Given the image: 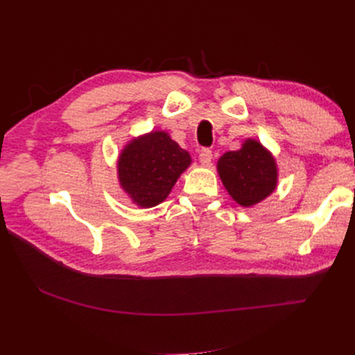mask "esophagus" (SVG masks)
Listing matches in <instances>:
<instances>
[{"instance_id": "1", "label": "esophagus", "mask_w": 355, "mask_h": 355, "mask_svg": "<svg viewBox=\"0 0 355 355\" xmlns=\"http://www.w3.org/2000/svg\"><path fill=\"white\" fill-rule=\"evenodd\" d=\"M211 151L210 149H201V153H200V163L202 164V166H210V163H211Z\"/></svg>"}]
</instances>
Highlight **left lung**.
<instances>
[{"label": "left lung", "instance_id": "8db88e82", "mask_svg": "<svg viewBox=\"0 0 355 355\" xmlns=\"http://www.w3.org/2000/svg\"><path fill=\"white\" fill-rule=\"evenodd\" d=\"M225 189L243 207H250L271 196L278 170L271 153L254 139H247L239 151L225 153L218 161Z\"/></svg>", "mask_w": 355, "mask_h": 355}]
</instances>
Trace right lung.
I'll return each instance as SVG.
<instances>
[{
  "label": "right lung",
  "instance_id": "obj_1",
  "mask_svg": "<svg viewBox=\"0 0 355 355\" xmlns=\"http://www.w3.org/2000/svg\"><path fill=\"white\" fill-rule=\"evenodd\" d=\"M191 164V155L166 132H151L128 142L118 157V180L139 207L163 202L179 176Z\"/></svg>",
  "mask_w": 355,
  "mask_h": 355
}]
</instances>
